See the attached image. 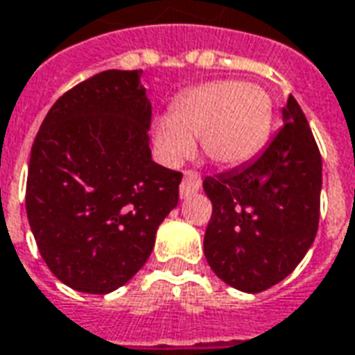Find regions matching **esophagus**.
Instances as JSON below:
<instances>
[{
  "instance_id": "obj_1",
  "label": "esophagus",
  "mask_w": 355,
  "mask_h": 355,
  "mask_svg": "<svg viewBox=\"0 0 355 355\" xmlns=\"http://www.w3.org/2000/svg\"><path fill=\"white\" fill-rule=\"evenodd\" d=\"M202 188V178L194 171H186L184 178L180 182V198H188L190 194H194Z\"/></svg>"
}]
</instances>
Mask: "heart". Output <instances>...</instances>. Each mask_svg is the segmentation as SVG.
Here are the masks:
<instances>
[{
	"label": "heart",
	"mask_w": 355,
	"mask_h": 355,
	"mask_svg": "<svg viewBox=\"0 0 355 355\" xmlns=\"http://www.w3.org/2000/svg\"><path fill=\"white\" fill-rule=\"evenodd\" d=\"M272 121L269 94L238 80H217L180 94L171 117L153 128V144L163 159L177 165L194 152L200 138L203 153L215 165L232 167L252 159L263 148Z\"/></svg>",
	"instance_id": "b5f03b06"
}]
</instances>
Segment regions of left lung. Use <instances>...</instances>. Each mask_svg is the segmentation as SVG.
<instances>
[{
	"instance_id": "8db88e82",
	"label": "left lung",
	"mask_w": 355,
	"mask_h": 355,
	"mask_svg": "<svg viewBox=\"0 0 355 355\" xmlns=\"http://www.w3.org/2000/svg\"><path fill=\"white\" fill-rule=\"evenodd\" d=\"M284 126L259 157L203 178L213 213L203 252L232 288L257 294L286 279L319 227L323 163L304 111L292 96Z\"/></svg>"
}]
</instances>
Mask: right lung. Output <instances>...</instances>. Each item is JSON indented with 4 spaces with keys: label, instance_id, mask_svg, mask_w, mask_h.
<instances>
[{
    "label": "right lung",
    "instance_id": "obj_1",
    "mask_svg": "<svg viewBox=\"0 0 355 355\" xmlns=\"http://www.w3.org/2000/svg\"><path fill=\"white\" fill-rule=\"evenodd\" d=\"M142 71H103L65 92L34 138L26 215L49 271L107 294L140 271L182 173L152 159Z\"/></svg>",
    "mask_w": 355,
    "mask_h": 355
}]
</instances>
